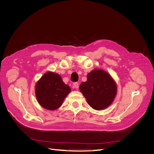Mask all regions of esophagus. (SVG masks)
Here are the masks:
<instances>
[{
	"label": "esophagus",
	"instance_id": "esophagus-1",
	"mask_svg": "<svg viewBox=\"0 0 154 154\" xmlns=\"http://www.w3.org/2000/svg\"><path fill=\"white\" fill-rule=\"evenodd\" d=\"M73 87L77 89V88H78V87H79V83L78 82H74L73 83Z\"/></svg>",
	"mask_w": 154,
	"mask_h": 154
}]
</instances>
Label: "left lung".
I'll list each match as a JSON object with an SVG mask.
<instances>
[{
    "mask_svg": "<svg viewBox=\"0 0 154 154\" xmlns=\"http://www.w3.org/2000/svg\"><path fill=\"white\" fill-rule=\"evenodd\" d=\"M80 89L88 105L98 110L111 105L117 92L114 80L101 69H94L88 73L87 80L81 83Z\"/></svg>",
    "mask_w": 154,
    "mask_h": 154,
    "instance_id": "1",
    "label": "left lung"
}]
</instances>
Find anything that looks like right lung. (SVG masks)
<instances>
[{
	"label": "right lung",
	"mask_w": 154,
	"mask_h": 154,
	"mask_svg": "<svg viewBox=\"0 0 154 154\" xmlns=\"http://www.w3.org/2000/svg\"><path fill=\"white\" fill-rule=\"evenodd\" d=\"M71 88L65 84L59 74L48 72L36 83L35 94L37 101L44 108L54 110L62 105Z\"/></svg>",
	"instance_id": "obj_1"
}]
</instances>
